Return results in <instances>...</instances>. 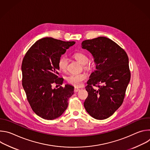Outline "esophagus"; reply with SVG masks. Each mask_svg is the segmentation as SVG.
<instances>
[{
	"label": "esophagus",
	"mask_w": 150,
	"mask_h": 150,
	"mask_svg": "<svg viewBox=\"0 0 150 150\" xmlns=\"http://www.w3.org/2000/svg\"><path fill=\"white\" fill-rule=\"evenodd\" d=\"M79 90H80V89H79V88L75 87V88H74V92H75V93H76V92H78V91H79Z\"/></svg>",
	"instance_id": "esophagus-1"
}]
</instances>
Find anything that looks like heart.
Here are the masks:
<instances>
[{
  "label": "heart",
  "mask_w": 150,
  "mask_h": 150,
  "mask_svg": "<svg viewBox=\"0 0 150 150\" xmlns=\"http://www.w3.org/2000/svg\"><path fill=\"white\" fill-rule=\"evenodd\" d=\"M74 58L79 62L81 65L85 66V68H88L87 63H88L89 59L88 57L82 52H77L74 54ZM68 64V58L65 56H61L57 62L58 68L60 71L65 72L67 69ZM87 79V75L85 74H72L70 75L67 78V82L75 87H80L82 85L83 81Z\"/></svg>",
  "instance_id": "heart-1"
}]
</instances>
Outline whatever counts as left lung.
<instances>
[{
  "label": "left lung",
  "instance_id": "left-lung-1",
  "mask_svg": "<svg viewBox=\"0 0 150 150\" xmlns=\"http://www.w3.org/2000/svg\"><path fill=\"white\" fill-rule=\"evenodd\" d=\"M81 47L92 54L96 64L85 87L88 93L83 105L93 118L111 116L122 105L131 79L129 59L125 50L105 37L82 41ZM98 85L94 89L92 85Z\"/></svg>",
  "mask_w": 150,
  "mask_h": 150
}]
</instances>
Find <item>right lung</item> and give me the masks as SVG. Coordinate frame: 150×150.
<instances>
[{
	"label": "right lung",
	"mask_w": 150,
	"mask_h": 150,
	"mask_svg": "<svg viewBox=\"0 0 150 150\" xmlns=\"http://www.w3.org/2000/svg\"><path fill=\"white\" fill-rule=\"evenodd\" d=\"M75 43L52 37L41 38L30 48L23 59V87L31 109L42 119L53 120L60 117L74 94L71 85L57 88H53L52 85L63 83V79L57 76L58 60Z\"/></svg>",
	"instance_id": "1"
}]
</instances>
